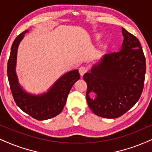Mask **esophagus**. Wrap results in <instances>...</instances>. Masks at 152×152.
Segmentation results:
<instances>
[{
    "mask_svg": "<svg viewBox=\"0 0 152 152\" xmlns=\"http://www.w3.org/2000/svg\"><path fill=\"white\" fill-rule=\"evenodd\" d=\"M87 67H84V66L80 67V69H79V72H80V75H81V76H83L84 74L87 72Z\"/></svg>",
    "mask_w": 152,
    "mask_h": 152,
    "instance_id": "34e87169",
    "label": "esophagus"
}]
</instances>
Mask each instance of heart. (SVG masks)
Listing matches in <instances>:
<instances>
[{
	"label": "heart",
	"mask_w": 152,
	"mask_h": 152,
	"mask_svg": "<svg viewBox=\"0 0 152 152\" xmlns=\"http://www.w3.org/2000/svg\"><path fill=\"white\" fill-rule=\"evenodd\" d=\"M99 38H100V37H99V36H96V39H99Z\"/></svg>",
	"instance_id": "1"
}]
</instances>
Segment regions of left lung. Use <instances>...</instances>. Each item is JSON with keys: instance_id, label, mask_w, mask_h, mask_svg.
Returning <instances> with one entry per match:
<instances>
[{"instance_id": "1", "label": "left lung", "mask_w": 152, "mask_h": 152, "mask_svg": "<svg viewBox=\"0 0 152 152\" xmlns=\"http://www.w3.org/2000/svg\"><path fill=\"white\" fill-rule=\"evenodd\" d=\"M124 40L120 51L105 54L89 72L87 82L88 105L96 115L115 118L123 115L139 100L143 91L146 59L140 41L122 28ZM96 98H89V92Z\"/></svg>"}]
</instances>
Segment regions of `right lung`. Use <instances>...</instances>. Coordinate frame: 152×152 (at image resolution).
Returning <instances> with one entry per match:
<instances>
[{
  "instance_id": "add662e5",
  "label": "right lung",
  "mask_w": 152,
  "mask_h": 152,
  "mask_svg": "<svg viewBox=\"0 0 152 152\" xmlns=\"http://www.w3.org/2000/svg\"><path fill=\"white\" fill-rule=\"evenodd\" d=\"M28 30L18 35L12 43L10 58L7 61V73L13 99L22 111L38 121L52 118L63 110L71 88L80 80V73L75 70L62 76L48 92L40 96H33L24 92L19 85L15 74L17 50L20 41Z\"/></svg>"
}]
</instances>
